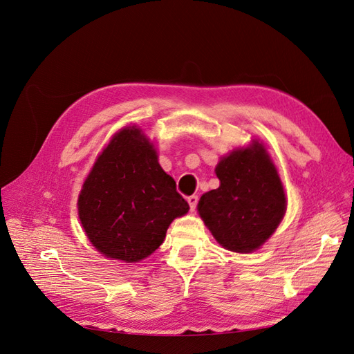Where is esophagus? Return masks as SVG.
Wrapping results in <instances>:
<instances>
[{
    "instance_id": "1",
    "label": "esophagus",
    "mask_w": 354,
    "mask_h": 354,
    "mask_svg": "<svg viewBox=\"0 0 354 354\" xmlns=\"http://www.w3.org/2000/svg\"><path fill=\"white\" fill-rule=\"evenodd\" d=\"M198 201H199V196H196V195H192V196H189V198H187V202H189L190 211H195V209H196Z\"/></svg>"
}]
</instances>
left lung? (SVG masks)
<instances>
[{
	"label": "left lung",
	"instance_id": "left-lung-1",
	"mask_svg": "<svg viewBox=\"0 0 354 354\" xmlns=\"http://www.w3.org/2000/svg\"><path fill=\"white\" fill-rule=\"evenodd\" d=\"M218 189L203 194L199 216L216 241L229 251L248 254L279 226L286 196L277 169L263 143L223 156L216 167Z\"/></svg>",
	"mask_w": 354,
	"mask_h": 354
}]
</instances>
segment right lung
<instances>
[{
    "instance_id": "obj_1",
    "label": "right lung",
    "mask_w": 354,
    "mask_h": 354,
    "mask_svg": "<svg viewBox=\"0 0 354 354\" xmlns=\"http://www.w3.org/2000/svg\"><path fill=\"white\" fill-rule=\"evenodd\" d=\"M189 203L158 162L142 128L116 133L95 160L78 196L85 234L106 259L142 261L164 242Z\"/></svg>"
}]
</instances>
